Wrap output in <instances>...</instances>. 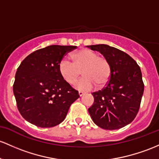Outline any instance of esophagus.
<instances>
[{
	"instance_id": "esophagus-1",
	"label": "esophagus",
	"mask_w": 159,
	"mask_h": 159,
	"mask_svg": "<svg viewBox=\"0 0 159 159\" xmlns=\"http://www.w3.org/2000/svg\"><path fill=\"white\" fill-rule=\"evenodd\" d=\"M84 94V92H82V91H79V92H78V95H79L80 97H82Z\"/></svg>"
}]
</instances>
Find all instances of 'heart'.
I'll use <instances>...</instances> for the list:
<instances>
[{
    "instance_id": "heart-1",
    "label": "heart",
    "mask_w": 159,
    "mask_h": 159,
    "mask_svg": "<svg viewBox=\"0 0 159 159\" xmlns=\"http://www.w3.org/2000/svg\"><path fill=\"white\" fill-rule=\"evenodd\" d=\"M72 62L62 59L59 63V72L62 79L69 84L75 83L82 71L83 78L75 84L79 90H90L97 85L104 87L111 76V65L104 57L89 49H81L71 54Z\"/></svg>"
}]
</instances>
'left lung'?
Instances as JSON below:
<instances>
[{
  "label": "left lung",
  "instance_id": "left-lung-1",
  "mask_svg": "<svg viewBox=\"0 0 159 159\" xmlns=\"http://www.w3.org/2000/svg\"><path fill=\"white\" fill-rule=\"evenodd\" d=\"M109 60L111 76L106 87L92 93L93 104L88 109L94 123L105 130H117L133 121L144 90L142 73L128 53L106 44L87 46Z\"/></svg>",
  "mask_w": 159,
  "mask_h": 159
}]
</instances>
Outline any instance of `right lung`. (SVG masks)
<instances>
[{
    "mask_svg": "<svg viewBox=\"0 0 159 159\" xmlns=\"http://www.w3.org/2000/svg\"><path fill=\"white\" fill-rule=\"evenodd\" d=\"M76 46L50 45L29 54L17 69L13 84L17 108L27 121L52 128L65 119L79 97L59 72V63Z\"/></svg>",
    "mask_w": 159,
    "mask_h": 159,
    "instance_id": "1",
    "label": "right lung"
}]
</instances>
